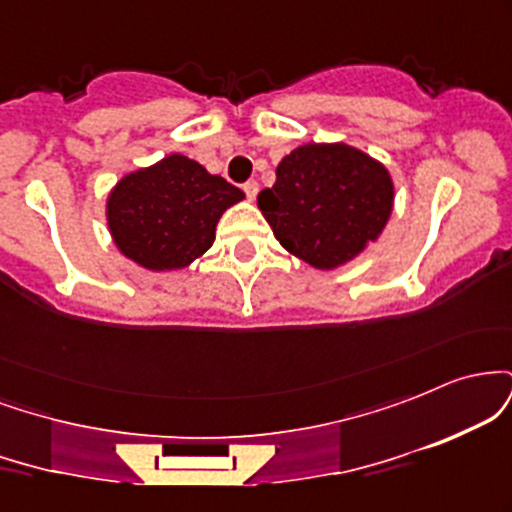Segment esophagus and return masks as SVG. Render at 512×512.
Returning <instances> with one entry per match:
<instances>
[{"label": "esophagus", "mask_w": 512, "mask_h": 512, "mask_svg": "<svg viewBox=\"0 0 512 512\" xmlns=\"http://www.w3.org/2000/svg\"><path fill=\"white\" fill-rule=\"evenodd\" d=\"M243 190H245V195H248L250 202H255V197H257V190H260V185H257L255 180H250V182H245V185H243Z\"/></svg>", "instance_id": "34e87169"}]
</instances>
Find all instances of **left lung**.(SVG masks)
<instances>
[{
  "label": "left lung",
  "instance_id": "1",
  "mask_svg": "<svg viewBox=\"0 0 512 512\" xmlns=\"http://www.w3.org/2000/svg\"><path fill=\"white\" fill-rule=\"evenodd\" d=\"M257 207L289 255L320 272L344 267L380 238L395 207L390 170L344 142L303 144L281 158Z\"/></svg>",
  "mask_w": 512,
  "mask_h": 512
}]
</instances>
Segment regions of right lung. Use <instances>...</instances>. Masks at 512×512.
I'll return each instance as SVG.
<instances>
[{
  "label": "right lung",
  "instance_id": "obj_1",
  "mask_svg": "<svg viewBox=\"0 0 512 512\" xmlns=\"http://www.w3.org/2000/svg\"><path fill=\"white\" fill-rule=\"evenodd\" d=\"M245 195L202 163L170 154L115 182L105 223L115 248L149 272H175L214 245L223 211Z\"/></svg>",
  "mask_w": 512,
  "mask_h": 512
}]
</instances>
